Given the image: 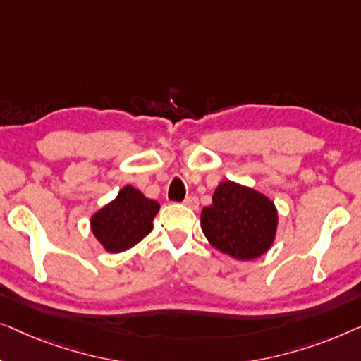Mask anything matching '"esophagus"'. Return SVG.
Masks as SVG:
<instances>
[{
  "label": "esophagus",
  "mask_w": 361,
  "mask_h": 361,
  "mask_svg": "<svg viewBox=\"0 0 361 361\" xmlns=\"http://www.w3.org/2000/svg\"><path fill=\"white\" fill-rule=\"evenodd\" d=\"M183 204L188 206V207H191V209H196L197 204H200V201H197L196 196H188L186 200L183 201Z\"/></svg>",
  "instance_id": "obj_1"
}]
</instances>
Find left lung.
<instances>
[{
    "mask_svg": "<svg viewBox=\"0 0 361 361\" xmlns=\"http://www.w3.org/2000/svg\"><path fill=\"white\" fill-rule=\"evenodd\" d=\"M278 211L270 197L231 180L222 181L212 204L201 211V229L209 243L237 260H253L270 250Z\"/></svg>",
    "mask_w": 361,
    "mask_h": 361,
    "instance_id": "left-lung-1",
    "label": "left lung"
}]
</instances>
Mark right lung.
Returning a JSON list of instances; mask_svg holds the SVG:
<instances>
[{
  "mask_svg": "<svg viewBox=\"0 0 361 361\" xmlns=\"http://www.w3.org/2000/svg\"><path fill=\"white\" fill-rule=\"evenodd\" d=\"M160 204L134 186H124L116 200L91 216V231L106 252L128 250L149 235Z\"/></svg>",
  "mask_w": 361,
  "mask_h": 361,
  "instance_id": "add662e5",
  "label": "right lung"
}]
</instances>
